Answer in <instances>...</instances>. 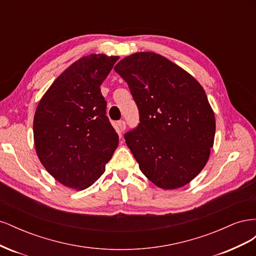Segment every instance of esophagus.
<instances>
[{
	"mask_svg": "<svg viewBox=\"0 0 256 256\" xmlns=\"http://www.w3.org/2000/svg\"><path fill=\"white\" fill-rule=\"evenodd\" d=\"M118 128L120 132H122V131L126 129V122H125V120H118Z\"/></svg>",
	"mask_w": 256,
	"mask_h": 256,
	"instance_id": "1",
	"label": "esophagus"
}]
</instances>
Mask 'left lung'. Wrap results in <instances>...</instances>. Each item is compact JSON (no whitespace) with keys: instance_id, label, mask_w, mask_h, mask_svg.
Listing matches in <instances>:
<instances>
[{"instance_id":"left-lung-1","label":"left lung","mask_w":256,"mask_h":256,"mask_svg":"<svg viewBox=\"0 0 256 256\" xmlns=\"http://www.w3.org/2000/svg\"><path fill=\"white\" fill-rule=\"evenodd\" d=\"M114 70L140 114L125 140L141 172L164 190L187 184L207 164L214 140V114L202 85L154 52L131 54Z\"/></svg>"}]
</instances>
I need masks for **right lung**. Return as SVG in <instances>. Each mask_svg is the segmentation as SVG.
<instances>
[{
  "label": "right lung",
  "mask_w": 256,
  "mask_h": 256,
  "mask_svg": "<svg viewBox=\"0 0 256 256\" xmlns=\"http://www.w3.org/2000/svg\"><path fill=\"white\" fill-rule=\"evenodd\" d=\"M118 56L90 54L76 60L44 92L34 115L36 154L66 187L84 190L106 170L118 136L100 92Z\"/></svg>",
  "instance_id": "add662e5"
}]
</instances>
